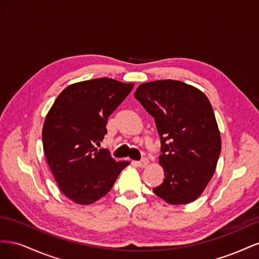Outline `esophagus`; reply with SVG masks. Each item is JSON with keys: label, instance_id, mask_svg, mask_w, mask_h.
Returning <instances> with one entry per match:
<instances>
[{"label": "esophagus", "instance_id": "esophagus-1", "mask_svg": "<svg viewBox=\"0 0 259 259\" xmlns=\"http://www.w3.org/2000/svg\"><path fill=\"white\" fill-rule=\"evenodd\" d=\"M136 164L137 165L139 166V167H146L148 164H149V160L147 159V158H144L142 161H138V162H136Z\"/></svg>", "mask_w": 259, "mask_h": 259}]
</instances>
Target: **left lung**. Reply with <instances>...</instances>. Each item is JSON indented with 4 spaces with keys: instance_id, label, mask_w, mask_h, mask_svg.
Returning <instances> with one entry per match:
<instances>
[{
    "instance_id": "left-lung-1",
    "label": "left lung",
    "mask_w": 259,
    "mask_h": 259,
    "mask_svg": "<svg viewBox=\"0 0 259 259\" xmlns=\"http://www.w3.org/2000/svg\"><path fill=\"white\" fill-rule=\"evenodd\" d=\"M134 96L154 117L161 138L159 163L165 178L153 192L174 205L197 200L213 177L222 150L208 98L174 80L140 84Z\"/></svg>"
}]
</instances>
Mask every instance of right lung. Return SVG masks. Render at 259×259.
Returning a JSON list of instances; mask_svg holds the SVG:
<instances>
[{"label": "right lung", "mask_w": 259, "mask_h": 259, "mask_svg": "<svg viewBox=\"0 0 259 259\" xmlns=\"http://www.w3.org/2000/svg\"><path fill=\"white\" fill-rule=\"evenodd\" d=\"M134 88L108 77L67 86L45 117L42 140L46 161L60 191L77 204H92L112 188L130 162H116L98 149L108 117Z\"/></svg>", "instance_id": "obj_1"}]
</instances>
